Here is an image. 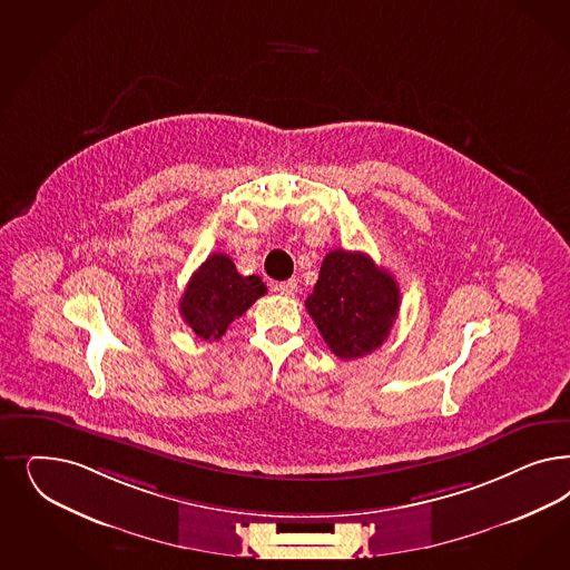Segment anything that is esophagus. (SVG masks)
Wrapping results in <instances>:
<instances>
[{"label": "esophagus", "mask_w": 570, "mask_h": 570, "mask_svg": "<svg viewBox=\"0 0 570 570\" xmlns=\"http://www.w3.org/2000/svg\"><path fill=\"white\" fill-rule=\"evenodd\" d=\"M276 292L281 295H287V297H294L297 294V281L289 278V281H283L275 287Z\"/></svg>", "instance_id": "esophagus-1"}]
</instances>
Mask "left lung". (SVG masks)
<instances>
[{"label":"left lung","instance_id":"1","mask_svg":"<svg viewBox=\"0 0 570 570\" xmlns=\"http://www.w3.org/2000/svg\"><path fill=\"white\" fill-rule=\"evenodd\" d=\"M401 306L394 276L380 268L367 254L330 252L306 311L325 344L342 361L361 358L380 348L390 335Z\"/></svg>","mask_w":570,"mask_h":570}]
</instances>
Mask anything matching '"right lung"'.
<instances>
[{
  "instance_id": "add662e5",
  "label": "right lung",
  "mask_w": 570,
  "mask_h": 570,
  "mask_svg": "<svg viewBox=\"0 0 570 570\" xmlns=\"http://www.w3.org/2000/svg\"><path fill=\"white\" fill-rule=\"evenodd\" d=\"M264 294L266 285L259 276L239 275L230 257L212 254L190 276L180 299V314L203 340H220L228 325Z\"/></svg>"
}]
</instances>
